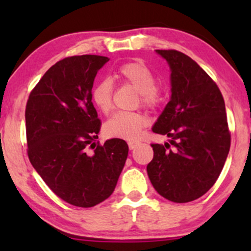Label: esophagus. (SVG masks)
Wrapping results in <instances>:
<instances>
[{"instance_id": "esophagus-1", "label": "esophagus", "mask_w": 251, "mask_h": 251, "mask_svg": "<svg viewBox=\"0 0 251 251\" xmlns=\"http://www.w3.org/2000/svg\"><path fill=\"white\" fill-rule=\"evenodd\" d=\"M138 145H139V143H137V142H129V143H128V148H129V150H134L135 148H137Z\"/></svg>"}]
</instances>
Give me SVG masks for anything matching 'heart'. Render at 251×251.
Wrapping results in <instances>:
<instances>
[{"instance_id":"b5f03b06","label":"heart","mask_w":251,"mask_h":251,"mask_svg":"<svg viewBox=\"0 0 251 251\" xmlns=\"http://www.w3.org/2000/svg\"><path fill=\"white\" fill-rule=\"evenodd\" d=\"M117 77L124 83L131 85L139 92V102L144 107L155 109L162 105V89L155 86V76L145 63L139 61L126 62L118 68ZM113 86L109 80L98 82L92 91V101L102 114L111 112ZM148 125V118L140 112H119L103 125V133L108 138L137 140Z\"/></svg>"}]
</instances>
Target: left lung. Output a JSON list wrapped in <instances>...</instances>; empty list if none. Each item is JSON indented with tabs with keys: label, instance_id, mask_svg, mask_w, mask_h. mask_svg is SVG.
<instances>
[{
	"label": "left lung",
	"instance_id": "left-lung-1",
	"mask_svg": "<svg viewBox=\"0 0 251 251\" xmlns=\"http://www.w3.org/2000/svg\"><path fill=\"white\" fill-rule=\"evenodd\" d=\"M171 70V99L152 131L171 138L152 144V185L175 203L200 198L217 180L230 150L226 103L206 72L181 51L157 50ZM173 149H171V145Z\"/></svg>",
	"mask_w": 251,
	"mask_h": 251
}]
</instances>
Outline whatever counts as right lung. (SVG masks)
I'll return each mask as SVG.
<instances>
[{"label":"right lung","mask_w":251,"mask_h":251,"mask_svg":"<svg viewBox=\"0 0 251 251\" xmlns=\"http://www.w3.org/2000/svg\"><path fill=\"white\" fill-rule=\"evenodd\" d=\"M108 60L100 55L60 60L37 82L25 106L31 165L57 197L80 208L107 200L128 154L125 140L97 142L101 123L92 87Z\"/></svg>","instance_id":"add662e5"}]
</instances>
